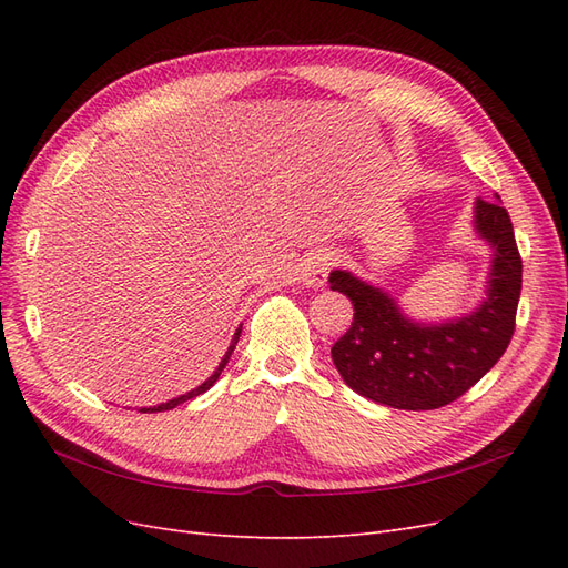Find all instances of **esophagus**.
<instances>
[{
	"mask_svg": "<svg viewBox=\"0 0 568 568\" xmlns=\"http://www.w3.org/2000/svg\"><path fill=\"white\" fill-rule=\"evenodd\" d=\"M332 265H334V253L332 251H326V248L315 251L303 261L301 280L307 286H322L326 282V277H329Z\"/></svg>",
	"mask_w": 568,
	"mask_h": 568,
	"instance_id": "obj_1",
	"label": "esophagus"
}]
</instances>
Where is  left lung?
I'll return each instance as SVG.
<instances>
[{
  "label": "left lung",
  "mask_w": 568,
  "mask_h": 568,
  "mask_svg": "<svg viewBox=\"0 0 568 568\" xmlns=\"http://www.w3.org/2000/svg\"><path fill=\"white\" fill-rule=\"evenodd\" d=\"M476 230L495 248L490 288L469 317L440 326L407 322L393 298L348 272L329 288L353 303V324L332 346V359L355 393L395 409H438L462 398L497 359L517 326L521 255L505 205L476 201Z\"/></svg>",
  "instance_id": "8db88e82"
}]
</instances>
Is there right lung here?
Here are the masks:
<instances>
[{"instance_id": "1", "label": "right lung", "mask_w": 568, "mask_h": 568, "mask_svg": "<svg viewBox=\"0 0 568 568\" xmlns=\"http://www.w3.org/2000/svg\"><path fill=\"white\" fill-rule=\"evenodd\" d=\"M239 334H242V329H236V334H234V338H232V346H230V351H227V355L222 357V363H220V367L215 369V374L211 376L209 382L205 384H201L196 390H192V393H186V395H180V398H175V400H168V403H163V405H156V407H144L142 412H163V409H173V407H178L180 403H184V400H192V398H196V395H201V393H205L209 390L217 379H220V374H222V369H225V365L230 363V355H232V351H234V346H236V341H239Z\"/></svg>"}]
</instances>
